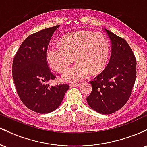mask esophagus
<instances>
[{
  "instance_id": "1",
  "label": "esophagus",
  "mask_w": 147,
  "mask_h": 147,
  "mask_svg": "<svg viewBox=\"0 0 147 147\" xmlns=\"http://www.w3.org/2000/svg\"><path fill=\"white\" fill-rule=\"evenodd\" d=\"M80 83H74V84H70V86L71 87H78V86H80Z\"/></svg>"
}]
</instances>
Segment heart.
<instances>
[{"instance_id":"obj_1","label":"heart","mask_w":147,"mask_h":147,"mask_svg":"<svg viewBox=\"0 0 147 147\" xmlns=\"http://www.w3.org/2000/svg\"><path fill=\"white\" fill-rule=\"evenodd\" d=\"M110 51L109 40L105 35L90 31H79L64 36L60 46H48L46 58L54 71L62 74L75 57L77 63L64 75L65 80L75 82L86 78L90 73H100L106 65Z\"/></svg>"}]
</instances>
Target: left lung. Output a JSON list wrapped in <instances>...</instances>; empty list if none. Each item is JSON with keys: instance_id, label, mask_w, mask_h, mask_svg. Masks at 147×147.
<instances>
[{"instance_id": "obj_1", "label": "left lung", "mask_w": 147, "mask_h": 147, "mask_svg": "<svg viewBox=\"0 0 147 147\" xmlns=\"http://www.w3.org/2000/svg\"><path fill=\"white\" fill-rule=\"evenodd\" d=\"M111 41L112 52L108 65L90 81L92 90L88 105L97 113L109 115L127 103L136 78V59L123 38L104 29Z\"/></svg>"}]
</instances>
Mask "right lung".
<instances>
[{"instance_id": "right-lung-1", "label": "right lung", "mask_w": 147, "mask_h": 147, "mask_svg": "<svg viewBox=\"0 0 147 147\" xmlns=\"http://www.w3.org/2000/svg\"><path fill=\"white\" fill-rule=\"evenodd\" d=\"M59 26L35 32L21 44L13 60L12 77L16 92L23 103L32 111L41 114L51 113L62 103L67 84L50 86L55 78L46 58L51 38Z\"/></svg>"}]
</instances>
